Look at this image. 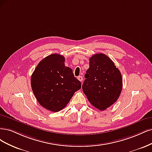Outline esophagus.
<instances>
[{
	"instance_id": "34e87169",
	"label": "esophagus",
	"mask_w": 152,
	"mask_h": 152,
	"mask_svg": "<svg viewBox=\"0 0 152 152\" xmlns=\"http://www.w3.org/2000/svg\"><path fill=\"white\" fill-rule=\"evenodd\" d=\"M77 79L79 80L80 81H83V76H78V77H77Z\"/></svg>"
}]
</instances>
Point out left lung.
<instances>
[{"label": "left lung", "mask_w": 152, "mask_h": 152, "mask_svg": "<svg viewBox=\"0 0 152 152\" xmlns=\"http://www.w3.org/2000/svg\"><path fill=\"white\" fill-rule=\"evenodd\" d=\"M90 67L82 86L88 100L96 109L104 110L119 99L122 88L120 71L104 53L90 58Z\"/></svg>", "instance_id": "left-lung-1"}]
</instances>
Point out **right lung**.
Returning <instances> with one entry per match:
<instances>
[{
    "label": "right lung",
    "mask_w": 152,
    "mask_h": 152,
    "mask_svg": "<svg viewBox=\"0 0 152 152\" xmlns=\"http://www.w3.org/2000/svg\"><path fill=\"white\" fill-rule=\"evenodd\" d=\"M64 62V57L53 53L38 63L31 75V86L37 101L54 112L64 108L81 86Z\"/></svg>",
    "instance_id": "right-lung-1"
}]
</instances>
